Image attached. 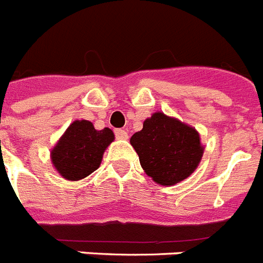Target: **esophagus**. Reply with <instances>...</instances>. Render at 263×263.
<instances>
[{
  "label": "esophagus",
  "instance_id": "34e87169",
  "mask_svg": "<svg viewBox=\"0 0 263 263\" xmlns=\"http://www.w3.org/2000/svg\"><path fill=\"white\" fill-rule=\"evenodd\" d=\"M115 134H116V138H117V139H127V138H129V134H127L126 130L117 129V130H115Z\"/></svg>",
  "mask_w": 263,
  "mask_h": 263
}]
</instances>
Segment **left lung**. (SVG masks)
<instances>
[{"instance_id": "obj_1", "label": "left lung", "mask_w": 263, "mask_h": 263, "mask_svg": "<svg viewBox=\"0 0 263 263\" xmlns=\"http://www.w3.org/2000/svg\"><path fill=\"white\" fill-rule=\"evenodd\" d=\"M130 143L145 173L160 185H174L188 178L204 153L196 129L162 111L146 118Z\"/></svg>"}]
</instances>
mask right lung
Masks as SVG:
<instances>
[{"instance_id":"add662e5","label":"right lung","mask_w":263,"mask_h":263,"mask_svg":"<svg viewBox=\"0 0 263 263\" xmlns=\"http://www.w3.org/2000/svg\"><path fill=\"white\" fill-rule=\"evenodd\" d=\"M113 141L115 134L109 127L96 130L89 121L76 120L51 150V160L63 178L76 182L99 168Z\"/></svg>"}]
</instances>
